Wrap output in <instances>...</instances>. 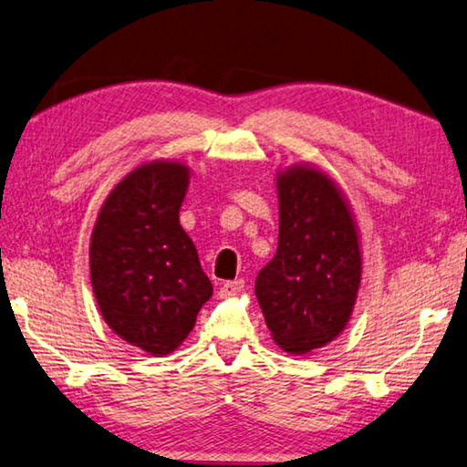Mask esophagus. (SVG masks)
<instances>
[{
    "instance_id": "esophagus-1",
    "label": "esophagus",
    "mask_w": 467,
    "mask_h": 467,
    "mask_svg": "<svg viewBox=\"0 0 467 467\" xmlns=\"http://www.w3.org/2000/svg\"><path fill=\"white\" fill-rule=\"evenodd\" d=\"M244 291V279H235V281H225L219 287V296L221 297H232L238 296V293Z\"/></svg>"
}]
</instances>
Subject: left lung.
Segmentation results:
<instances>
[{"instance_id":"1","label":"left lung","mask_w":467,"mask_h":467,"mask_svg":"<svg viewBox=\"0 0 467 467\" xmlns=\"http://www.w3.org/2000/svg\"><path fill=\"white\" fill-rule=\"evenodd\" d=\"M279 188V248L256 276V297L283 350L304 355L345 328L361 283L355 221L332 180L289 168Z\"/></svg>"}]
</instances>
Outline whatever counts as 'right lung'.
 Listing matches in <instances>:
<instances>
[{
	"label": "right lung",
	"instance_id": "obj_1",
	"mask_svg": "<svg viewBox=\"0 0 467 467\" xmlns=\"http://www.w3.org/2000/svg\"><path fill=\"white\" fill-rule=\"evenodd\" d=\"M188 168L153 161L120 180L92 232L89 275L106 324L150 355H168L213 296L178 211Z\"/></svg>",
	"mask_w": 467,
	"mask_h": 467
}]
</instances>
